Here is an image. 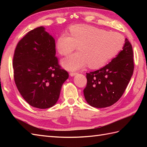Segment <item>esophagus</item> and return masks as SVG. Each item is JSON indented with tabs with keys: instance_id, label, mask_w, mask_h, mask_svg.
Here are the masks:
<instances>
[{
	"instance_id": "1",
	"label": "esophagus",
	"mask_w": 147,
	"mask_h": 147,
	"mask_svg": "<svg viewBox=\"0 0 147 147\" xmlns=\"http://www.w3.org/2000/svg\"><path fill=\"white\" fill-rule=\"evenodd\" d=\"M77 74H78V73H76V72H71L69 74H70L71 76H74L76 75Z\"/></svg>"
}]
</instances>
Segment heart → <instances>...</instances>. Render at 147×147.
I'll use <instances>...</instances> for the list:
<instances>
[{"instance_id": "heart-1", "label": "heart", "mask_w": 147, "mask_h": 147, "mask_svg": "<svg viewBox=\"0 0 147 147\" xmlns=\"http://www.w3.org/2000/svg\"><path fill=\"white\" fill-rule=\"evenodd\" d=\"M69 31L70 35L62 33L55 42L62 55L69 54L78 45L79 52L61 61L62 66L69 71L78 70L88 64L92 69L102 67L117 55L124 43L121 34L88 24H75Z\"/></svg>"}]
</instances>
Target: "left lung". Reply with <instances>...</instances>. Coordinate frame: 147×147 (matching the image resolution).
Listing matches in <instances>:
<instances>
[{
    "instance_id": "left-lung-1",
    "label": "left lung",
    "mask_w": 147,
    "mask_h": 147,
    "mask_svg": "<svg viewBox=\"0 0 147 147\" xmlns=\"http://www.w3.org/2000/svg\"><path fill=\"white\" fill-rule=\"evenodd\" d=\"M134 70L131 44L125 39L123 50L101 69L86 73L83 90L85 100L96 108L109 107L119 100L125 91Z\"/></svg>"
}]
</instances>
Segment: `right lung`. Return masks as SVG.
I'll use <instances>...</instances> for the list:
<instances>
[{"label":"right lung","instance_id":"right-lung-1","mask_svg":"<svg viewBox=\"0 0 147 147\" xmlns=\"http://www.w3.org/2000/svg\"><path fill=\"white\" fill-rule=\"evenodd\" d=\"M38 27L28 33L16 47L12 66L14 82L23 98L34 107L54 105L68 73L59 65L55 40Z\"/></svg>","mask_w":147,"mask_h":147}]
</instances>
